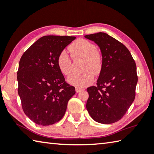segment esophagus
I'll use <instances>...</instances> for the list:
<instances>
[{"label":"esophagus","mask_w":154,"mask_h":154,"mask_svg":"<svg viewBox=\"0 0 154 154\" xmlns=\"http://www.w3.org/2000/svg\"><path fill=\"white\" fill-rule=\"evenodd\" d=\"M83 90H84V89H83L82 88L75 87V92H76V93H79V92H80V91H82Z\"/></svg>","instance_id":"obj_1"}]
</instances>
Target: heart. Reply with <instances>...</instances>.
<instances>
[{
    "instance_id": "1",
    "label": "heart",
    "mask_w": 154,
    "mask_h": 154,
    "mask_svg": "<svg viewBox=\"0 0 154 154\" xmlns=\"http://www.w3.org/2000/svg\"><path fill=\"white\" fill-rule=\"evenodd\" d=\"M74 58H82L80 69L82 71L69 75L67 82L79 87L91 85L94 80V74H99L102 69V57L96 46L84 38L75 40L69 46ZM57 63L60 71L65 75L72 72V59L66 51L62 50L57 58Z\"/></svg>"
}]
</instances>
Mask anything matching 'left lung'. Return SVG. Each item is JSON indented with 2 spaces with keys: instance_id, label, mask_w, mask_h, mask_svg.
<instances>
[{
  "instance_id": "obj_1",
  "label": "left lung",
  "mask_w": 154,
  "mask_h": 154,
  "mask_svg": "<svg viewBox=\"0 0 154 154\" xmlns=\"http://www.w3.org/2000/svg\"><path fill=\"white\" fill-rule=\"evenodd\" d=\"M85 37L95 42L102 54L97 85L87 88V111L99 123L116 122L125 116L135 98L136 63L128 48L107 34L98 32Z\"/></svg>"
}]
</instances>
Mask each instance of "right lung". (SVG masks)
I'll use <instances>...</instances> for the list:
<instances>
[{"label": "right lung", "mask_w": 154, "mask_h": 154, "mask_svg": "<svg viewBox=\"0 0 154 154\" xmlns=\"http://www.w3.org/2000/svg\"><path fill=\"white\" fill-rule=\"evenodd\" d=\"M75 38L42 36L20 59L18 94L25 114L37 125L48 126L59 122L75 93V87L66 82L57 63L59 53Z\"/></svg>", "instance_id": "add662e5"}]
</instances>
